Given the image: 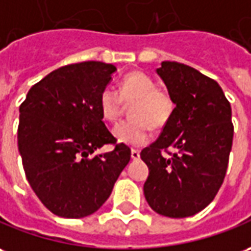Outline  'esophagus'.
I'll list each match as a JSON object with an SVG mask.
<instances>
[{
  "label": "esophagus",
  "mask_w": 251,
  "mask_h": 251,
  "mask_svg": "<svg viewBox=\"0 0 251 251\" xmlns=\"http://www.w3.org/2000/svg\"><path fill=\"white\" fill-rule=\"evenodd\" d=\"M131 158H132V160H139V158H141V151L136 150V149H132V150H131Z\"/></svg>",
  "instance_id": "obj_1"
}]
</instances>
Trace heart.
Returning <instances> with one entry per match:
<instances>
[{"label": "heart", "mask_w": 251, "mask_h": 251, "mask_svg": "<svg viewBox=\"0 0 251 251\" xmlns=\"http://www.w3.org/2000/svg\"><path fill=\"white\" fill-rule=\"evenodd\" d=\"M129 105L131 119L116 124L112 134L117 142L142 146L151 138V127L162 128L171 120L175 102L167 90L155 87V82L143 72H129L120 82L119 93L105 87L100 96V110L105 120L116 122L122 115L123 102Z\"/></svg>", "instance_id": "b5f03b06"}]
</instances>
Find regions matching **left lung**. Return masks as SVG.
Listing matches in <instances>:
<instances>
[{"label": "left lung", "instance_id": "left-lung-1", "mask_svg": "<svg viewBox=\"0 0 251 251\" xmlns=\"http://www.w3.org/2000/svg\"><path fill=\"white\" fill-rule=\"evenodd\" d=\"M157 75L176 106L158 139L141 151L149 168L143 193L158 215L188 217L213 201L226 177L234 138L231 105L219 83L188 65L162 61Z\"/></svg>", "mask_w": 251, "mask_h": 251}]
</instances>
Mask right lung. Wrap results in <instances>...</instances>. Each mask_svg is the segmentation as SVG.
Listing matches in <instances>:
<instances>
[{
	"label": "right lung",
	"mask_w": 251,
	"mask_h": 251,
	"mask_svg": "<svg viewBox=\"0 0 251 251\" xmlns=\"http://www.w3.org/2000/svg\"><path fill=\"white\" fill-rule=\"evenodd\" d=\"M116 71L100 61L71 64L34 84L20 105L17 145L27 180L51 213L82 219L102 206L131 158L102 122L100 96Z\"/></svg>",
	"instance_id": "add662e5"
}]
</instances>
